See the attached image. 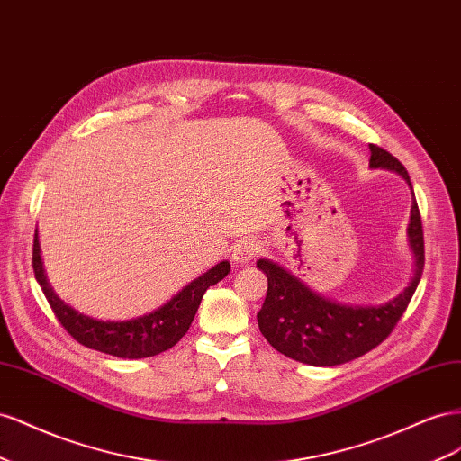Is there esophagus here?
I'll return each instance as SVG.
<instances>
[{"mask_svg": "<svg viewBox=\"0 0 461 461\" xmlns=\"http://www.w3.org/2000/svg\"><path fill=\"white\" fill-rule=\"evenodd\" d=\"M260 253V243L257 240H243L233 247V262L235 265H245V262L253 260Z\"/></svg>", "mask_w": 461, "mask_h": 461, "instance_id": "esophagus-1", "label": "esophagus"}]
</instances>
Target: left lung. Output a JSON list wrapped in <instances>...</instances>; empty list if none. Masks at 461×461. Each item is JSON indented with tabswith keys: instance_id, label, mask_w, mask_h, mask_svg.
Instances as JSON below:
<instances>
[{
	"instance_id": "8db88e82",
	"label": "left lung",
	"mask_w": 461,
	"mask_h": 461,
	"mask_svg": "<svg viewBox=\"0 0 461 461\" xmlns=\"http://www.w3.org/2000/svg\"><path fill=\"white\" fill-rule=\"evenodd\" d=\"M371 167L398 172L411 187V179L396 156L371 144ZM413 189V187H411ZM410 243L415 253V278L396 299L380 307H346L332 303L299 282L274 262L260 258L257 267L267 274L268 292L257 314L268 344L285 357L314 366H334L361 357L392 334L415 294L425 268L423 221L417 201L411 206Z\"/></svg>"
}]
</instances>
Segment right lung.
<instances>
[{"label": "right lung", "mask_w": 461, "mask_h": 461, "mask_svg": "<svg viewBox=\"0 0 461 461\" xmlns=\"http://www.w3.org/2000/svg\"><path fill=\"white\" fill-rule=\"evenodd\" d=\"M32 268L36 282L41 284L56 319L78 344L102 353L115 355V357L142 359L174 348L177 341L187 334L204 292L210 285H214L226 278L230 272V262L223 260L220 265L204 272L203 276H199V278L193 280L189 285L183 287L172 301H167L164 307L156 309L150 314H144V317L123 322H108L85 317V314L77 312L69 305H65L63 301L51 292L42 268L38 233H34Z\"/></svg>", "instance_id": "add662e5"}]
</instances>
